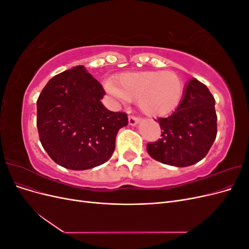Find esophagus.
Listing matches in <instances>:
<instances>
[{"instance_id": "esophagus-1", "label": "esophagus", "mask_w": 249, "mask_h": 249, "mask_svg": "<svg viewBox=\"0 0 249 249\" xmlns=\"http://www.w3.org/2000/svg\"><path fill=\"white\" fill-rule=\"evenodd\" d=\"M140 122V118L136 116H129V124L131 125H136Z\"/></svg>"}]
</instances>
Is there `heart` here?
Wrapping results in <instances>:
<instances>
[{
  "label": "heart",
  "mask_w": 249,
  "mask_h": 249,
  "mask_svg": "<svg viewBox=\"0 0 249 249\" xmlns=\"http://www.w3.org/2000/svg\"><path fill=\"white\" fill-rule=\"evenodd\" d=\"M115 83H107L108 93L124 103L138 101L140 110L153 117L170 114L184 95L183 80L171 71L125 72Z\"/></svg>",
  "instance_id": "1"
}]
</instances>
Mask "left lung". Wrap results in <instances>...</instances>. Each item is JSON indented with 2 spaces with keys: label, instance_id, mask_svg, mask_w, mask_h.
Returning a JSON list of instances; mask_svg holds the SVG:
<instances>
[{
  "label": "left lung",
  "instance_id": "1",
  "mask_svg": "<svg viewBox=\"0 0 249 249\" xmlns=\"http://www.w3.org/2000/svg\"><path fill=\"white\" fill-rule=\"evenodd\" d=\"M162 138L146 145L148 155L163 164L190 166L202 160L217 135L215 100L208 87L195 78L185 87L177 110L158 119Z\"/></svg>",
  "mask_w": 249,
  "mask_h": 249
}]
</instances>
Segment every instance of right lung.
I'll list each match as a JSON object with an SVG mask.
<instances>
[{"mask_svg": "<svg viewBox=\"0 0 249 249\" xmlns=\"http://www.w3.org/2000/svg\"><path fill=\"white\" fill-rule=\"evenodd\" d=\"M105 90L83 65L56 74L37 100V129L44 150L60 166L85 170L107 162L116 135L127 124L124 112L102 104Z\"/></svg>", "mask_w": 249, "mask_h": 249, "instance_id": "obj_1", "label": "right lung"}]
</instances>
